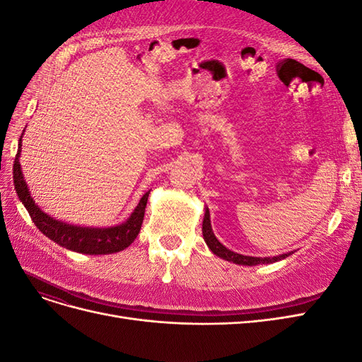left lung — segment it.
<instances>
[{
    "instance_id": "1",
    "label": "left lung",
    "mask_w": 362,
    "mask_h": 362,
    "mask_svg": "<svg viewBox=\"0 0 362 362\" xmlns=\"http://www.w3.org/2000/svg\"><path fill=\"white\" fill-rule=\"evenodd\" d=\"M202 235L206 246L211 249V252L214 255L221 257L226 261L235 262V264H242V266H257V264H270V262H276L281 261L284 258H287L288 255H291L293 252H288V254H282L278 257H247V255H242L237 254V252L229 250L228 247H225L216 238L213 228H211V222H210V211L205 206V216H204V222H202Z\"/></svg>"
}]
</instances>
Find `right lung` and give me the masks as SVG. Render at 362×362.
<instances>
[{
	"mask_svg": "<svg viewBox=\"0 0 362 362\" xmlns=\"http://www.w3.org/2000/svg\"><path fill=\"white\" fill-rule=\"evenodd\" d=\"M21 146H23V136L19 139L18 154L13 163L15 190L19 196L21 202H23L24 206L27 208L31 221L35 222V225L39 228V231L42 234H45L48 238H51L54 243H57L69 250L78 252V254H87V255L115 254V252L124 250L134 242L136 237L140 233L141 222H144L149 192H146L144 196H141L139 205L127 218V222L120 223L117 226L84 228V226H75V225L56 221V218L51 217L49 214L43 213L31 198L27 182L24 180L23 170H21V163H19Z\"/></svg>",
	"mask_w": 362,
	"mask_h": 362,
	"instance_id": "obj_1",
	"label": "right lung"
}]
</instances>
